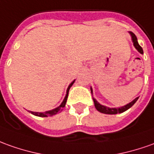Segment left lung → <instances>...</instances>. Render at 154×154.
<instances>
[{"label": "left lung", "instance_id": "1", "mask_svg": "<svg viewBox=\"0 0 154 154\" xmlns=\"http://www.w3.org/2000/svg\"><path fill=\"white\" fill-rule=\"evenodd\" d=\"M130 34L132 36V42H133V45L135 46V48L137 49L138 52H140L141 54H143V48H142V47L140 46L138 43H137V37H136V35L132 32H130ZM91 93H92V89L91 88ZM138 99V97L137 98H136L135 100H133L132 102H130L128 105H126V106H124L122 107H120V108H109V107H106V106H101L100 104L98 103L95 99L94 100V103H95V106L96 108V110L100 112H101V113H105V114H117V113H122V112H124L125 111H127L128 110L130 107H132V106L136 103V101Z\"/></svg>", "mask_w": 154, "mask_h": 154}]
</instances>
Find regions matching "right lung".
<instances>
[{"label":"right lung","mask_w":154,"mask_h":154,"mask_svg":"<svg viewBox=\"0 0 154 154\" xmlns=\"http://www.w3.org/2000/svg\"><path fill=\"white\" fill-rule=\"evenodd\" d=\"M75 82V80L72 82V83L69 85V86L68 87V90H67V94H66V96H65V98L63 99V102L61 103V105L59 106V107L55 108L54 110H52V111H45V112H33V111H31V113L32 114H33L35 116H42V117H46V116H51L53 115H56V114H58L59 112L63 110V108L65 106V104H66V101H67V98H68V94H69V89L70 87L72 86V85L74 84Z\"/></svg>","instance_id":"1"}]
</instances>
